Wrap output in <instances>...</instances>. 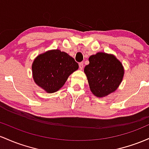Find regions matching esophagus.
<instances>
[{
	"label": "esophagus",
	"instance_id": "34e87169",
	"mask_svg": "<svg viewBox=\"0 0 149 149\" xmlns=\"http://www.w3.org/2000/svg\"><path fill=\"white\" fill-rule=\"evenodd\" d=\"M79 69L82 70L84 68V63H82V62H81V63H79Z\"/></svg>",
	"mask_w": 149,
	"mask_h": 149
}]
</instances>
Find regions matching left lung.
<instances>
[{
    "mask_svg": "<svg viewBox=\"0 0 149 149\" xmlns=\"http://www.w3.org/2000/svg\"><path fill=\"white\" fill-rule=\"evenodd\" d=\"M84 68L91 91L95 96L103 98L115 92L123 81L125 70L123 64L113 54L98 52L88 58Z\"/></svg>",
    "mask_w": 149,
    "mask_h": 149,
    "instance_id": "1",
    "label": "left lung"
}]
</instances>
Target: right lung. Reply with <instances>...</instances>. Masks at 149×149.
Masks as SVG:
<instances>
[{
	"mask_svg": "<svg viewBox=\"0 0 149 149\" xmlns=\"http://www.w3.org/2000/svg\"><path fill=\"white\" fill-rule=\"evenodd\" d=\"M78 68L79 65L72 57L58 49L38 55L31 65L34 82L48 93L63 87L68 77Z\"/></svg>",
	"mask_w": 149,
	"mask_h": 149,
	"instance_id": "obj_1",
	"label": "right lung"
}]
</instances>
